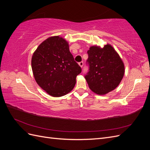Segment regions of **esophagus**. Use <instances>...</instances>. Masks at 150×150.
Instances as JSON below:
<instances>
[{
    "label": "esophagus",
    "instance_id": "1",
    "mask_svg": "<svg viewBox=\"0 0 150 150\" xmlns=\"http://www.w3.org/2000/svg\"><path fill=\"white\" fill-rule=\"evenodd\" d=\"M83 64H84L83 62H79V66H80L81 67H83Z\"/></svg>",
    "mask_w": 150,
    "mask_h": 150
}]
</instances>
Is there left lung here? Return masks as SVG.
<instances>
[{
  "label": "left lung",
  "mask_w": 150,
  "mask_h": 150,
  "mask_svg": "<svg viewBox=\"0 0 150 150\" xmlns=\"http://www.w3.org/2000/svg\"><path fill=\"white\" fill-rule=\"evenodd\" d=\"M89 72L85 79L89 88L99 95H104L116 89L123 78L125 65L110 44L93 46L88 51Z\"/></svg>",
  "instance_id": "obj_1"
}]
</instances>
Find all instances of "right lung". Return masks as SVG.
I'll return each mask as SVG.
<instances>
[{"label": "right lung", "mask_w": 150, "mask_h": 150, "mask_svg": "<svg viewBox=\"0 0 150 150\" xmlns=\"http://www.w3.org/2000/svg\"><path fill=\"white\" fill-rule=\"evenodd\" d=\"M32 69L36 83L48 94L61 97L74 88L81 68L69 51L67 40L52 36L40 44L33 53Z\"/></svg>", "instance_id": "1"}]
</instances>
